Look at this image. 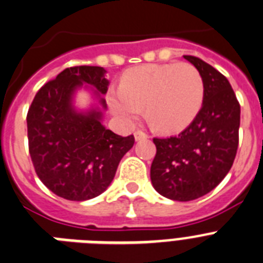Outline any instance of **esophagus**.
<instances>
[{
	"label": "esophagus",
	"instance_id": "obj_1",
	"mask_svg": "<svg viewBox=\"0 0 263 263\" xmlns=\"http://www.w3.org/2000/svg\"><path fill=\"white\" fill-rule=\"evenodd\" d=\"M134 138H136V141H142V139H147L148 136L143 133L142 130H137V132H134Z\"/></svg>",
	"mask_w": 263,
	"mask_h": 263
}]
</instances>
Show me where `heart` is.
Masks as SVG:
<instances>
[{"mask_svg":"<svg viewBox=\"0 0 263 263\" xmlns=\"http://www.w3.org/2000/svg\"><path fill=\"white\" fill-rule=\"evenodd\" d=\"M204 79L187 63L145 64L126 72L121 87L108 92L116 117L133 125L145 106L147 122L158 132L175 133L191 124L204 101Z\"/></svg>","mask_w":263,"mask_h":263,"instance_id":"heart-1","label":"heart"}]
</instances>
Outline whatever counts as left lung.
<instances>
[{
	"mask_svg": "<svg viewBox=\"0 0 263 263\" xmlns=\"http://www.w3.org/2000/svg\"><path fill=\"white\" fill-rule=\"evenodd\" d=\"M204 79L203 106L182 133L154 138L157 154L150 178L155 191L176 201L195 200L211 192L225 178L236 158L240 104L222 73L191 55Z\"/></svg>",
	"mask_w": 263,
	"mask_h": 263,
	"instance_id": "left-lung-1",
	"label": "left lung"
}]
</instances>
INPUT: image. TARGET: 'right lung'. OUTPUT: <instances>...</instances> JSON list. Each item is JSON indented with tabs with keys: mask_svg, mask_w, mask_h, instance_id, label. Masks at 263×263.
<instances>
[{
	"mask_svg": "<svg viewBox=\"0 0 263 263\" xmlns=\"http://www.w3.org/2000/svg\"><path fill=\"white\" fill-rule=\"evenodd\" d=\"M103 67L66 68L38 90L27 113L29 152L36 175L67 200L84 201L103 194L134 145L133 136H118L101 122L106 109L103 95L109 85ZM83 85L100 107L74 108L73 97Z\"/></svg>",
	"mask_w": 263,
	"mask_h": 263,
	"instance_id": "1",
	"label": "right lung"
}]
</instances>
